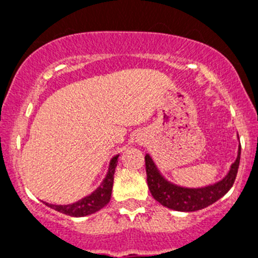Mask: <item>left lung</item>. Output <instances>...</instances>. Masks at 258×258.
<instances>
[{
    "instance_id": "left-lung-1",
    "label": "left lung",
    "mask_w": 258,
    "mask_h": 258,
    "mask_svg": "<svg viewBox=\"0 0 258 258\" xmlns=\"http://www.w3.org/2000/svg\"><path fill=\"white\" fill-rule=\"evenodd\" d=\"M240 151L239 145L235 161L230 165L229 172L223 178L202 187H186L169 181L157 168L151 155L146 154V173L150 192L161 206L173 211L195 212L207 208L221 199L223 195H226L227 191L232 187L240 163Z\"/></svg>"
}]
</instances>
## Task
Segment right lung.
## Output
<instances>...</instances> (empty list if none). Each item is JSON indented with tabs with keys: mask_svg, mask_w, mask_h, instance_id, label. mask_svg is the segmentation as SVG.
<instances>
[{
	"mask_svg": "<svg viewBox=\"0 0 258 258\" xmlns=\"http://www.w3.org/2000/svg\"><path fill=\"white\" fill-rule=\"evenodd\" d=\"M118 156H120L118 154L115 155L109 160L108 169H107L103 181L101 182V184L92 194H89V195L84 197L83 199L77 200V202L72 203V204H49L46 202H44V204L54 209V211H58L63 214H67V216H72V217H85V216H89V214L101 211L111 200L113 175H115V169L116 166H117Z\"/></svg>",
	"mask_w": 258,
	"mask_h": 258,
	"instance_id": "obj_1",
	"label": "right lung"
}]
</instances>
